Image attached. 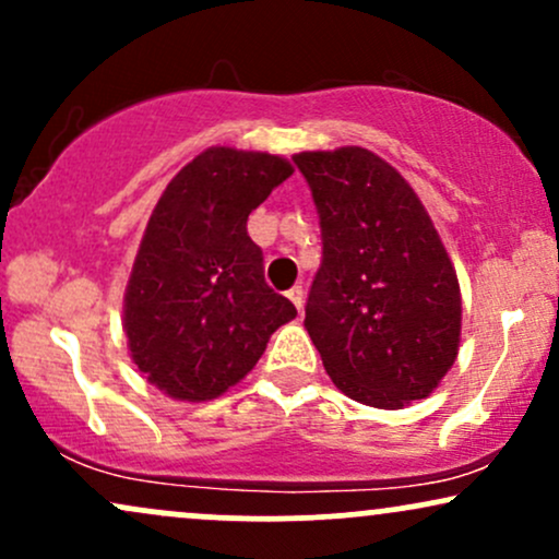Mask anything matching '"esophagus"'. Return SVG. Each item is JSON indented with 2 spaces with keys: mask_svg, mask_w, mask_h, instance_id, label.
Masks as SVG:
<instances>
[{
  "mask_svg": "<svg viewBox=\"0 0 559 559\" xmlns=\"http://www.w3.org/2000/svg\"><path fill=\"white\" fill-rule=\"evenodd\" d=\"M286 297L292 299L294 307H297V310L301 312V307H305V288H301V286H292V288H288V292H286Z\"/></svg>",
  "mask_w": 559,
  "mask_h": 559,
  "instance_id": "esophagus-1",
  "label": "esophagus"
}]
</instances>
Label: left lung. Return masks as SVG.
<instances>
[{
	"mask_svg": "<svg viewBox=\"0 0 559 559\" xmlns=\"http://www.w3.org/2000/svg\"><path fill=\"white\" fill-rule=\"evenodd\" d=\"M320 217L323 260L305 325L325 373L352 400L400 409L454 365L463 301L418 194L362 146L294 155Z\"/></svg>",
	"mask_w": 559,
	"mask_h": 559,
	"instance_id": "8db88e82",
	"label": "left lung"
}]
</instances>
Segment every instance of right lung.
Wrapping results in <instances>:
<instances>
[{"mask_svg": "<svg viewBox=\"0 0 559 559\" xmlns=\"http://www.w3.org/2000/svg\"><path fill=\"white\" fill-rule=\"evenodd\" d=\"M292 176L286 159L213 146L181 168L146 223L126 288L139 373L173 400H215L258 365L297 307L265 284L247 217Z\"/></svg>", "mask_w": 559, "mask_h": 559, "instance_id": "right-lung-1", "label": "right lung"}]
</instances>
